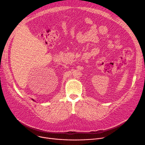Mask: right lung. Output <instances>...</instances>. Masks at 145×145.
<instances>
[{
	"label": "right lung",
	"instance_id": "obj_1",
	"mask_svg": "<svg viewBox=\"0 0 145 145\" xmlns=\"http://www.w3.org/2000/svg\"><path fill=\"white\" fill-rule=\"evenodd\" d=\"M32 100H33V101H35V100H33V99H32Z\"/></svg>",
	"mask_w": 145,
	"mask_h": 145
}]
</instances>
